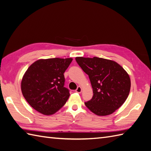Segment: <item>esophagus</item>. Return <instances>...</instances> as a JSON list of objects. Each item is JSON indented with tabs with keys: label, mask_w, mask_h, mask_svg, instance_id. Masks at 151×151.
<instances>
[{
	"label": "esophagus",
	"mask_w": 151,
	"mask_h": 151,
	"mask_svg": "<svg viewBox=\"0 0 151 151\" xmlns=\"http://www.w3.org/2000/svg\"><path fill=\"white\" fill-rule=\"evenodd\" d=\"M76 92L78 93H81L82 92V88L81 86H78V88L76 90Z\"/></svg>",
	"instance_id": "esophagus-1"
}]
</instances>
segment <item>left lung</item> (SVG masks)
<instances>
[{
    "label": "left lung",
    "mask_w": 151,
    "mask_h": 151,
    "mask_svg": "<svg viewBox=\"0 0 151 151\" xmlns=\"http://www.w3.org/2000/svg\"><path fill=\"white\" fill-rule=\"evenodd\" d=\"M76 60L88 75L93 97L84 102L98 116L111 115L122 106L128 97L131 79L127 72L116 62L93 57H76Z\"/></svg>",
    "instance_id": "8db88e82"
}]
</instances>
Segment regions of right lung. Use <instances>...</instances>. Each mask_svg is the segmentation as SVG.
<instances>
[{
    "label": "right lung",
    "instance_id": "1",
    "mask_svg": "<svg viewBox=\"0 0 151 151\" xmlns=\"http://www.w3.org/2000/svg\"><path fill=\"white\" fill-rule=\"evenodd\" d=\"M72 58L40 59L30 65L21 81V90L32 108L45 115L60 109L70 96L64 87V72Z\"/></svg>",
    "mask_w": 151,
    "mask_h": 151
}]
</instances>
